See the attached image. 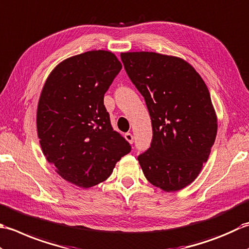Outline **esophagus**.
Returning <instances> with one entry per match:
<instances>
[{
  "mask_svg": "<svg viewBox=\"0 0 249 249\" xmlns=\"http://www.w3.org/2000/svg\"><path fill=\"white\" fill-rule=\"evenodd\" d=\"M124 139L126 140V142H129L130 144H132L134 142V136L132 135L131 133H129V132H128V133L124 134Z\"/></svg>",
  "mask_w": 249,
  "mask_h": 249,
  "instance_id": "34e87169",
  "label": "esophagus"
}]
</instances>
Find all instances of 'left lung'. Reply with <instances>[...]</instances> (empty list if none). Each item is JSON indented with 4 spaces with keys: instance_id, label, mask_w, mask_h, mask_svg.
<instances>
[{
    "instance_id": "obj_1",
    "label": "left lung",
    "mask_w": 249,
    "mask_h": 249,
    "mask_svg": "<svg viewBox=\"0 0 249 249\" xmlns=\"http://www.w3.org/2000/svg\"><path fill=\"white\" fill-rule=\"evenodd\" d=\"M132 83L144 96L153 141L139 156L151 185L178 191L194 181L209 159L217 115L204 80L186 60L153 52L121 53Z\"/></svg>"
}]
</instances>
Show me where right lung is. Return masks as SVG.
I'll use <instances>...</instances> for the list:
<instances>
[{
  "mask_svg": "<svg viewBox=\"0 0 249 249\" xmlns=\"http://www.w3.org/2000/svg\"><path fill=\"white\" fill-rule=\"evenodd\" d=\"M123 65L107 50H91L55 65L36 111L40 148L63 179L90 188L107 179L131 146L110 125L104 94Z\"/></svg>",
  "mask_w": 249,
  "mask_h": 249,
  "instance_id": "right-lung-1",
  "label": "right lung"
}]
</instances>
